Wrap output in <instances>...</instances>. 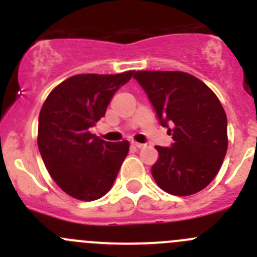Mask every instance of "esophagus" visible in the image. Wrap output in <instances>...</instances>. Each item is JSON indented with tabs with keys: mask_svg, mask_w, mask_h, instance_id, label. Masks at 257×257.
<instances>
[{
	"mask_svg": "<svg viewBox=\"0 0 257 257\" xmlns=\"http://www.w3.org/2000/svg\"><path fill=\"white\" fill-rule=\"evenodd\" d=\"M133 145L138 149H143L145 147V144H142V143H136V142H133Z\"/></svg>",
	"mask_w": 257,
	"mask_h": 257,
	"instance_id": "esophagus-1",
	"label": "esophagus"
}]
</instances>
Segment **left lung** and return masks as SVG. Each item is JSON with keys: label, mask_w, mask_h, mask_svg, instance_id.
I'll list each match as a JSON object with an SVG mask.
<instances>
[{"label": "left lung", "mask_w": 257, "mask_h": 257, "mask_svg": "<svg viewBox=\"0 0 257 257\" xmlns=\"http://www.w3.org/2000/svg\"><path fill=\"white\" fill-rule=\"evenodd\" d=\"M172 135L171 147L157 145L152 175L158 187L174 196L205 189L222 165L228 149V121L221 103L194 76L172 70H139L134 74Z\"/></svg>", "instance_id": "obj_1"}]
</instances>
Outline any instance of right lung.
I'll return each mask as SVG.
<instances>
[{
	"label": "right lung",
	"mask_w": 257,
	"mask_h": 257,
	"mask_svg": "<svg viewBox=\"0 0 257 257\" xmlns=\"http://www.w3.org/2000/svg\"><path fill=\"white\" fill-rule=\"evenodd\" d=\"M133 74H77L56 86L41 108V157L51 178L73 198L95 201L113 187L130 144L104 142L90 128Z\"/></svg>",
	"instance_id": "right-lung-1"
}]
</instances>
